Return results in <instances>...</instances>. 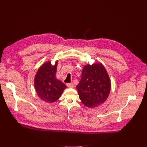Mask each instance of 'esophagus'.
<instances>
[{"label": "esophagus", "mask_w": 147, "mask_h": 147, "mask_svg": "<svg viewBox=\"0 0 147 147\" xmlns=\"http://www.w3.org/2000/svg\"><path fill=\"white\" fill-rule=\"evenodd\" d=\"M66 86L69 88H73L74 87V86L72 83H67V84H66Z\"/></svg>", "instance_id": "obj_1"}]
</instances>
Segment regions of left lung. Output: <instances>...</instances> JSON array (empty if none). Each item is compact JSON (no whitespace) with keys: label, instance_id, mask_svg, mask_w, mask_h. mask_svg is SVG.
Segmentation results:
<instances>
[{"label":"left lung","instance_id":"1","mask_svg":"<svg viewBox=\"0 0 147 147\" xmlns=\"http://www.w3.org/2000/svg\"><path fill=\"white\" fill-rule=\"evenodd\" d=\"M76 87L82 103L93 108L106 101L111 91V82L106 69L100 63H96L83 67L81 80Z\"/></svg>","mask_w":147,"mask_h":147}]
</instances>
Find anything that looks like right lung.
I'll list each match as a JSON object with an SVG mask.
<instances>
[{"label": "right lung", "instance_id": "right-lung-1", "mask_svg": "<svg viewBox=\"0 0 147 147\" xmlns=\"http://www.w3.org/2000/svg\"><path fill=\"white\" fill-rule=\"evenodd\" d=\"M58 61L52 65L47 61L38 69L35 78L34 87L38 96L47 103H53L60 98L66 86L56 77Z\"/></svg>", "mask_w": 147, "mask_h": 147}]
</instances>
